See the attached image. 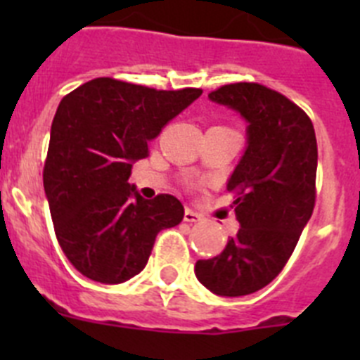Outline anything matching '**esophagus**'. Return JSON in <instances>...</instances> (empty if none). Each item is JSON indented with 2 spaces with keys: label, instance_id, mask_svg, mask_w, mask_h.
I'll return each mask as SVG.
<instances>
[{
  "label": "esophagus",
  "instance_id": "obj_1",
  "mask_svg": "<svg viewBox=\"0 0 360 360\" xmlns=\"http://www.w3.org/2000/svg\"><path fill=\"white\" fill-rule=\"evenodd\" d=\"M200 219H202V216L198 212L191 211V209H186V212H184V221H187V224H196Z\"/></svg>",
  "mask_w": 360,
  "mask_h": 360
}]
</instances>
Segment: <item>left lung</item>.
<instances>
[{
	"mask_svg": "<svg viewBox=\"0 0 360 360\" xmlns=\"http://www.w3.org/2000/svg\"><path fill=\"white\" fill-rule=\"evenodd\" d=\"M212 103L240 113L247 146L227 180L238 229L195 274L224 297L266 287L294 252L316 205L317 141L308 115L285 95L256 82H236L209 94Z\"/></svg>",
	"mask_w": 360,
	"mask_h": 360,
	"instance_id": "obj_1",
	"label": "left lung"
}]
</instances>
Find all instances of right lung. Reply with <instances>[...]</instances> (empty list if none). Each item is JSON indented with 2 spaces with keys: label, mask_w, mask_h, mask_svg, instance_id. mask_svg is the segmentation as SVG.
I'll use <instances>...</instances> for the list:
<instances>
[{
  "label": "right lung",
  "mask_w": 360,
  "mask_h": 360,
  "mask_svg": "<svg viewBox=\"0 0 360 360\" xmlns=\"http://www.w3.org/2000/svg\"><path fill=\"white\" fill-rule=\"evenodd\" d=\"M200 95L101 77L59 103L44 195L57 241L82 276L104 285L128 281L144 270L158 232L182 221L180 200H146L128 180L149 142Z\"/></svg>",
  "instance_id": "add662e5"
}]
</instances>
